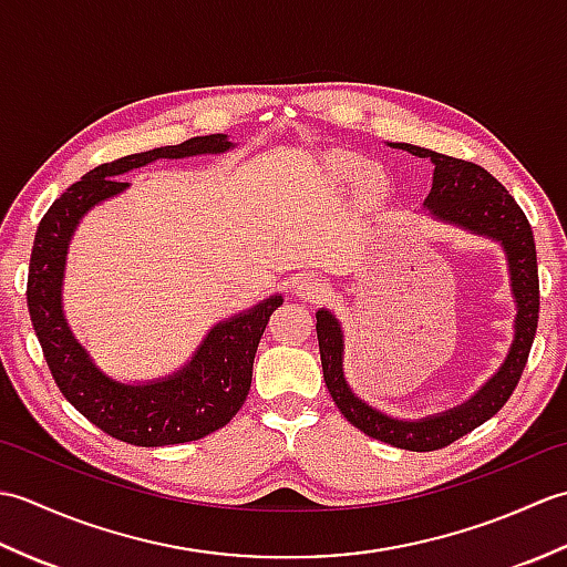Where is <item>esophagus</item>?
I'll list each match as a JSON object with an SVG mask.
<instances>
[{
    "instance_id": "obj_1",
    "label": "esophagus",
    "mask_w": 567,
    "mask_h": 567,
    "mask_svg": "<svg viewBox=\"0 0 567 567\" xmlns=\"http://www.w3.org/2000/svg\"><path fill=\"white\" fill-rule=\"evenodd\" d=\"M292 292L302 299H319L323 295V282L315 275H299L292 280Z\"/></svg>"
}]
</instances>
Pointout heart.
Listing matches in <instances>:
<instances>
[{
	"instance_id": "heart-1",
	"label": "heart",
	"mask_w": 567,
	"mask_h": 567,
	"mask_svg": "<svg viewBox=\"0 0 567 567\" xmlns=\"http://www.w3.org/2000/svg\"><path fill=\"white\" fill-rule=\"evenodd\" d=\"M321 171H323V177H327V183H331L333 187H346V185L358 183V179H363L370 173V165L355 153L331 151L323 155ZM368 185L370 187L375 185V179L368 177Z\"/></svg>"
}]
</instances>
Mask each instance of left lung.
Returning <instances> with one entry per match:
<instances>
[{
	"label": "left lung",
	"mask_w": 567,
	"mask_h": 567,
	"mask_svg": "<svg viewBox=\"0 0 567 567\" xmlns=\"http://www.w3.org/2000/svg\"><path fill=\"white\" fill-rule=\"evenodd\" d=\"M390 146L433 163V185L424 199V209H429L433 219L497 240L504 248L509 265L512 297L516 302L514 341L495 375L467 402L449 409V412L409 421L382 414L380 409L370 406L351 390L343 375L341 323L329 309L317 311L323 380H327V388L339 412L355 429L368 433L370 439L390 443L394 449L426 453L445 449V445H451L480 424H485L489 416H495L507 404L514 388L519 384L538 327L536 244L526 214L509 192L502 187L499 179L492 177L485 167L429 148H419L412 143H390Z\"/></svg>",
	"instance_id": "obj_1"
}]
</instances>
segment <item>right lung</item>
I'll list each match as a JSON object with an SVG mask.
<instances>
[{
	"label": "right lung",
	"instance_id": "1",
	"mask_svg": "<svg viewBox=\"0 0 567 567\" xmlns=\"http://www.w3.org/2000/svg\"><path fill=\"white\" fill-rule=\"evenodd\" d=\"M231 148L234 143L226 134H212L104 163L82 175L80 183L70 185L51 204L35 231L27 285L33 331L65 400L112 439L153 449L197 441L226 426L246 402L252 358L270 315L282 305V297L272 295L248 311L216 323L187 365L173 375L134 384L118 382L94 365L63 315V275L70 238L84 214L128 187L122 175L163 158L216 155Z\"/></svg>",
	"mask_w": 567,
	"mask_h": 567
}]
</instances>
